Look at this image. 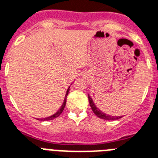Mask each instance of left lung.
<instances>
[{"label": "left lung", "instance_id": "1", "mask_svg": "<svg viewBox=\"0 0 158 158\" xmlns=\"http://www.w3.org/2000/svg\"><path fill=\"white\" fill-rule=\"evenodd\" d=\"M88 99H89V102H90V106L91 107V110L94 112V114H96L97 117L102 118V119H105V120H115V119H118L120 118L122 116H112L109 115L107 114L103 113L102 111L100 110L96 106V105L93 102L92 99L90 98V96H88Z\"/></svg>", "mask_w": 158, "mask_h": 158}]
</instances>
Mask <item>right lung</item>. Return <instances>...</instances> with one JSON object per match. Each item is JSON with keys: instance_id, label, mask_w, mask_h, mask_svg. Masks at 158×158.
<instances>
[{"instance_id": "add662e5", "label": "right lung", "mask_w": 158, "mask_h": 158, "mask_svg": "<svg viewBox=\"0 0 158 158\" xmlns=\"http://www.w3.org/2000/svg\"><path fill=\"white\" fill-rule=\"evenodd\" d=\"M70 88V87H69ZM69 88L68 89V90H67V93H66V96H65V98H64V101H63V104H62V107L58 110L56 112V113L54 114H52V115L49 116V117H47V118H38L39 120H52V119H53V118H57V117H58V116L62 114V112L63 111V110H64V108H65V106H66V102H67V96H68V92H69Z\"/></svg>"}]
</instances>
